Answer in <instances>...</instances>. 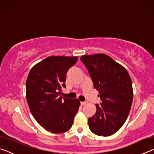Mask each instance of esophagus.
Returning a JSON list of instances; mask_svg holds the SVG:
<instances>
[{
	"label": "esophagus",
	"mask_w": 154,
	"mask_h": 154,
	"mask_svg": "<svg viewBox=\"0 0 154 154\" xmlns=\"http://www.w3.org/2000/svg\"><path fill=\"white\" fill-rule=\"evenodd\" d=\"M88 103L87 102H81V105H85Z\"/></svg>",
	"instance_id": "1"
}]
</instances>
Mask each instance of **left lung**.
<instances>
[{
	"label": "left lung",
	"mask_w": 154,
	"mask_h": 154,
	"mask_svg": "<svg viewBox=\"0 0 154 154\" xmlns=\"http://www.w3.org/2000/svg\"><path fill=\"white\" fill-rule=\"evenodd\" d=\"M81 60L88 70L101 99L94 116L88 119L91 131L108 137L123 126L133 99L132 80L127 70L105 54L84 55Z\"/></svg>",
	"instance_id": "1"
}]
</instances>
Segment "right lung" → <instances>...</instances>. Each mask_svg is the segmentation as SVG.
Here are the masks:
<instances>
[{"instance_id": "add662e5", "label": "right lung", "mask_w": 154, "mask_h": 154, "mask_svg": "<svg viewBox=\"0 0 154 154\" xmlns=\"http://www.w3.org/2000/svg\"><path fill=\"white\" fill-rule=\"evenodd\" d=\"M77 57L49 56L30 69L26 83V96L31 113L45 130L64 133L71 128L79 110L77 98H62L66 72Z\"/></svg>"}]
</instances>
